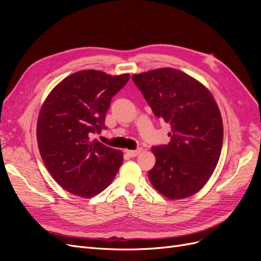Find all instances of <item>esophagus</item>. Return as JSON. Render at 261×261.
<instances>
[{"instance_id":"obj_1","label":"esophagus","mask_w":261,"mask_h":261,"mask_svg":"<svg viewBox=\"0 0 261 261\" xmlns=\"http://www.w3.org/2000/svg\"><path fill=\"white\" fill-rule=\"evenodd\" d=\"M141 151H143V149H141V148H138L136 150H127V154L129 156L134 158V156H137Z\"/></svg>"}]
</instances>
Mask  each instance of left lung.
<instances>
[{
    "instance_id": "1",
    "label": "left lung",
    "mask_w": 261,
    "mask_h": 261,
    "mask_svg": "<svg viewBox=\"0 0 261 261\" xmlns=\"http://www.w3.org/2000/svg\"><path fill=\"white\" fill-rule=\"evenodd\" d=\"M132 78L154 115L171 125L170 143L151 148L150 181L171 200L195 195L211 177L222 149L223 123L215 98L200 82L172 67Z\"/></svg>"
}]
</instances>
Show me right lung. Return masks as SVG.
Masks as SVG:
<instances>
[{
  "label": "right lung",
  "instance_id": "right-lung-1",
  "mask_svg": "<svg viewBox=\"0 0 261 261\" xmlns=\"http://www.w3.org/2000/svg\"><path fill=\"white\" fill-rule=\"evenodd\" d=\"M129 77L80 70L64 78L45 98L37 122L38 148L52 177L68 193L83 198L100 194L123 163L121 150L91 136L107 128L110 102Z\"/></svg>",
  "mask_w": 261,
  "mask_h": 261
}]
</instances>
